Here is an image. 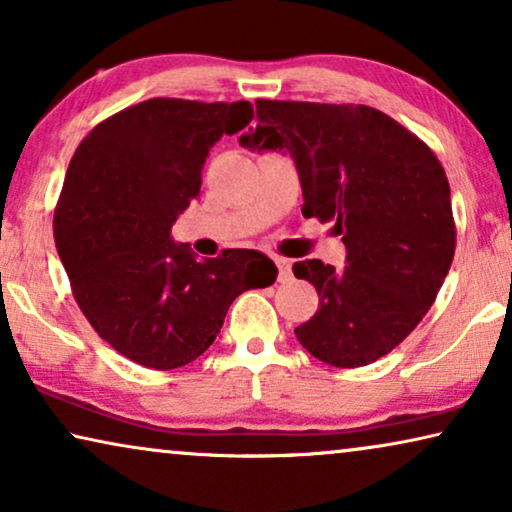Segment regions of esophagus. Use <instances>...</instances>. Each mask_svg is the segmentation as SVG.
Wrapping results in <instances>:
<instances>
[{"label": "esophagus", "mask_w": 512, "mask_h": 512, "mask_svg": "<svg viewBox=\"0 0 512 512\" xmlns=\"http://www.w3.org/2000/svg\"><path fill=\"white\" fill-rule=\"evenodd\" d=\"M274 263H277V268H279V281L291 279V265H293L291 258L277 256V258H274Z\"/></svg>", "instance_id": "obj_1"}]
</instances>
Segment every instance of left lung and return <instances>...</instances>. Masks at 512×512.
I'll use <instances>...</instances> for the list:
<instances>
[{
    "instance_id": "8db88e82",
    "label": "left lung",
    "mask_w": 512,
    "mask_h": 512,
    "mask_svg": "<svg viewBox=\"0 0 512 512\" xmlns=\"http://www.w3.org/2000/svg\"><path fill=\"white\" fill-rule=\"evenodd\" d=\"M258 127L242 145L286 150L298 166L302 214L335 221L346 268L318 258L293 274L318 293L298 342L332 367H362L411 335L455 256L446 170L390 115L353 103L256 101Z\"/></svg>"
}]
</instances>
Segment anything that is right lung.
Returning <instances> with one entry per match:
<instances>
[{"label": "right lung", "mask_w": 512, "mask_h": 512, "mask_svg": "<svg viewBox=\"0 0 512 512\" xmlns=\"http://www.w3.org/2000/svg\"><path fill=\"white\" fill-rule=\"evenodd\" d=\"M254 117L249 101L147 99L96 124L73 154L55 207L57 254L96 335L168 372L203 355L240 293L277 279L268 256L224 249L198 261L170 240L201 194L210 147Z\"/></svg>", "instance_id": "1"}]
</instances>
